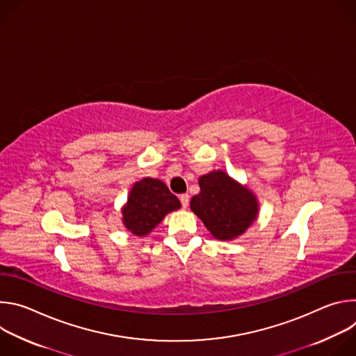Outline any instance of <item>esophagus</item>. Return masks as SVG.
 <instances>
[{
	"mask_svg": "<svg viewBox=\"0 0 356 356\" xmlns=\"http://www.w3.org/2000/svg\"><path fill=\"white\" fill-rule=\"evenodd\" d=\"M179 198H180V202H181V207L187 209L188 207V201H190V195L188 194H180Z\"/></svg>",
	"mask_w": 356,
	"mask_h": 356,
	"instance_id": "obj_1",
	"label": "esophagus"
}]
</instances>
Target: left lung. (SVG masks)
Returning <instances> with one entry per match:
<instances>
[{
	"label": "left lung",
	"instance_id": "obj_1",
	"mask_svg": "<svg viewBox=\"0 0 356 356\" xmlns=\"http://www.w3.org/2000/svg\"><path fill=\"white\" fill-rule=\"evenodd\" d=\"M198 184L200 193L191 198L190 209L216 239H235L257 220L258 198L225 172H210Z\"/></svg>",
	"mask_w": 356,
	"mask_h": 356
}]
</instances>
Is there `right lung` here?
<instances>
[{"label": "right lung", "mask_w": 356, "mask_h": 356, "mask_svg": "<svg viewBox=\"0 0 356 356\" xmlns=\"http://www.w3.org/2000/svg\"><path fill=\"white\" fill-rule=\"evenodd\" d=\"M179 198L158 179L145 177L134 184L122 209L124 227L136 236H145L168 213L180 209Z\"/></svg>", "instance_id": "right-lung-1"}]
</instances>
